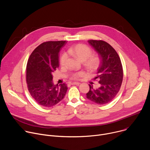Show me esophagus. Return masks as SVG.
<instances>
[{"instance_id":"1","label":"esophagus","mask_w":150,"mask_h":150,"mask_svg":"<svg viewBox=\"0 0 150 150\" xmlns=\"http://www.w3.org/2000/svg\"><path fill=\"white\" fill-rule=\"evenodd\" d=\"M71 85H79L80 84V83H79V82H71Z\"/></svg>"}]
</instances>
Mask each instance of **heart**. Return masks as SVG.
Returning <instances> with one entry per match:
<instances>
[{
    "mask_svg": "<svg viewBox=\"0 0 150 150\" xmlns=\"http://www.w3.org/2000/svg\"><path fill=\"white\" fill-rule=\"evenodd\" d=\"M68 53L73 56L78 60L83 62V65L88 71L94 72L100 67L102 58L98 53H92L90 47L83 44H77L71 46L68 49ZM67 59V54L63 53L59 59V64L61 67L65 66ZM83 72L74 73L71 76V79L77 80L83 75Z\"/></svg>",
    "mask_w": 150,
    "mask_h": 150,
    "instance_id": "obj_1",
    "label": "heart"
}]
</instances>
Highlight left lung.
Returning a JSON list of instances; mask_svg holds the SVG:
<instances>
[{
    "instance_id": "1",
    "label": "left lung",
    "mask_w": 150,
    "mask_h": 150,
    "mask_svg": "<svg viewBox=\"0 0 150 150\" xmlns=\"http://www.w3.org/2000/svg\"><path fill=\"white\" fill-rule=\"evenodd\" d=\"M88 42L101 55L102 62L94 79L98 80V87L94 88L93 85H89L87 98L98 104H107L113 100L121 87L123 75L121 60L116 51L108 42L94 40Z\"/></svg>"
}]
</instances>
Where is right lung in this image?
Listing matches in <instances>:
<instances>
[{"label": "right lung", "instance_id": "1", "mask_svg": "<svg viewBox=\"0 0 150 150\" xmlns=\"http://www.w3.org/2000/svg\"><path fill=\"white\" fill-rule=\"evenodd\" d=\"M65 41L42 42L32 52L27 65L26 81L31 97L40 105L51 108L65 97L66 83L54 85L52 74L59 67V52Z\"/></svg>", "mask_w": 150, "mask_h": 150}]
</instances>
